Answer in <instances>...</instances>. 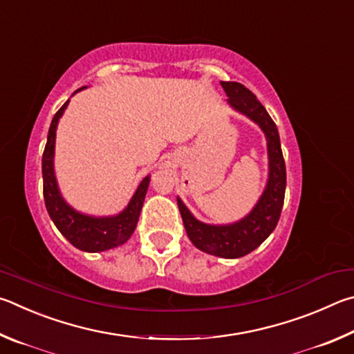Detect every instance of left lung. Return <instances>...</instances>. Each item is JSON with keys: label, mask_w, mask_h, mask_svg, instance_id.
Segmentation results:
<instances>
[{"label": "left lung", "mask_w": 354, "mask_h": 354, "mask_svg": "<svg viewBox=\"0 0 354 354\" xmlns=\"http://www.w3.org/2000/svg\"><path fill=\"white\" fill-rule=\"evenodd\" d=\"M227 93L228 104L234 110L255 121L268 140L269 180L255 208L230 225H208L197 221L185 203L177 197L185 230L197 249L221 258H241L261 245L275 230L280 219L284 191H286V165H284L280 135L268 110L253 93L239 82H221Z\"/></svg>", "instance_id": "8db88e82"}]
</instances>
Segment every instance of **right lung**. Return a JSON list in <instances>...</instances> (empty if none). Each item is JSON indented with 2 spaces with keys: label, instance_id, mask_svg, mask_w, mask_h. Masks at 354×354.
I'll return each instance as SVG.
<instances>
[{
  "label": "right lung",
  "instance_id": "obj_1",
  "mask_svg": "<svg viewBox=\"0 0 354 354\" xmlns=\"http://www.w3.org/2000/svg\"><path fill=\"white\" fill-rule=\"evenodd\" d=\"M85 88V86H82ZM79 91V90H77ZM70 99L62 105L57 113L54 115L51 126H49L48 141L43 151L41 172H43V197L48 209L49 218L53 219L59 232L70 241L79 250L84 252H104L113 249L126 243L135 232L138 222L142 202H145L146 191L151 178L145 177L130 199L127 208L116 216L109 218H95L77 213L60 196V191L54 176V145H55V129H57L59 118L64 115Z\"/></svg>",
  "mask_w": 354,
  "mask_h": 354
}]
</instances>
